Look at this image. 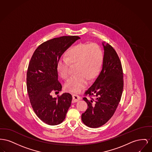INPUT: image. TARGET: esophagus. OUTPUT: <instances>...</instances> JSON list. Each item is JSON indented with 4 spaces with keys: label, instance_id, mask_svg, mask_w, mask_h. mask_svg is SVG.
Here are the masks:
<instances>
[{
    "label": "esophagus",
    "instance_id": "34e87169",
    "mask_svg": "<svg viewBox=\"0 0 152 152\" xmlns=\"http://www.w3.org/2000/svg\"><path fill=\"white\" fill-rule=\"evenodd\" d=\"M80 96L76 95V94H73L72 95V103L80 101Z\"/></svg>",
    "mask_w": 152,
    "mask_h": 152
}]
</instances>
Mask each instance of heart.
Returning a JSON list of instances; mask_svg holds the SVG:
<instances>
[{"mask_svg": "<svg viewBox=\"0 0 152 152\" xmlns=\"http://www.w3.org/2000/svg\"><path fill=\"white\" fill-rule=\"evenodd\" d=\"M67 57L61 58L57 64V70L64 80L70 75V64H77L76 71L66 83L68 91L80 93L88 84V79L93 78L99 72L103 63L104 55L100 47L95 43H79L67 52Z\"/></svg>", "mask_w": 152, "mask_h": 152, "instance_id": "obj_1", "label": "heart"}]
</instances>
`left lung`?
Here are the masks:
<instances>
[{"mask_svg":"<svg viewBox=\"0 0 152 152\" xmlns=\"http://www.w3.org/2000/svg\"><path fill=\"white\" fill-rule=\"evenodd\" d=\"M102 45L104 56L102 70L85 93L90 98H83L88 107L81 118L83 124L90 128L100 127L112 118L120 102L124 88L120 58L110 45L102 42Z\"/></svg>","mask_w":152,"mask_h":152,"instance_id":"obj_1","label":"left lung"}]
</instances>
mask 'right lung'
I'll list each match as a JSON object with an SVG mask.
<instances>
[{
    "instance_id": "obj_1",
    "label": "right lung",
    "mask_w": 152,
    "mask_h": 152,
    "mask_svg": "<svg viewBox=\"0 0 152 152\" xmlns=\"http://www.w3.org/2000/svg\"><path fill=\"white\" fill-rule=\"evenodd\" d=\"M78 36H64L45 42L35 50L27 72V89L32 109L38 117L49 125L62 123L70 107L72 96L64 93L53 98L51 92L59 91L57 64L64 51Z\"/></svg>"
}]
</instances>
